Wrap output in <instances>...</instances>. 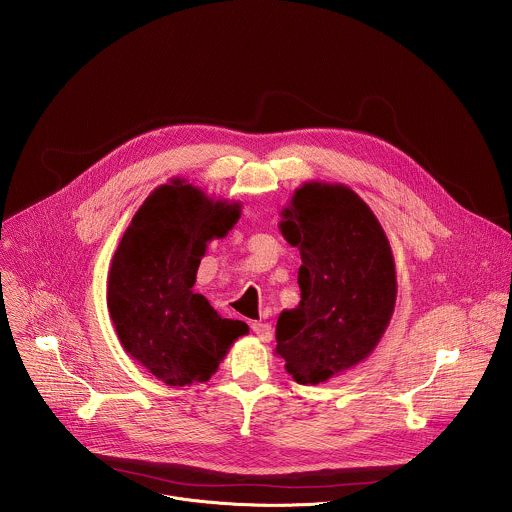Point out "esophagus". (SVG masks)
Segmentation results:
<instances>
[{
	"mask_svg": "<svg viewBox=\"0 0 512 512\" xmlns=\"http://www.w3.org/2000/svg\"><path fill=\"white\" fill-rule=\"evenodd\" d=\"M252 331H254V335H256L260 341H264V343H268V341L272 339V325H268V323L256 321V323H252Z\"/></svg>",
	"mask_w": 512,
	"mask_h": 512,
	"instance_id": "obj_1",
	"label": "esophagus"
}]
</instances>
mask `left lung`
Masks as SVG:
<instances>
[{
    "label": "left lung",
    "instance_id": "1",
    "mask_svg": "<svg viewBox=\"0 0 512 512\" xmlns=\"http://www.w3.org/2000/svg\"><path fill=\"white\" fill-rule=\"evenodd\" d=\"M301 256V301L276 325V355L297 384H323L363 363L396 305V266L382 224L343 183L307 181L280 213Z\"/></svg>",
    "mask_w": 512,
    "mask_h": 512
}]
</instances>
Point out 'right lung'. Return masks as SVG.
Instances as JSON below:
<instances>
[{"instance_id": "1", "label": "right lung", "mask_w": 512, "mask_h": 512, "mask_svg": "<svg viewBox=\"0 0 512 512\" xmlns=\"http://www.w3.org/2000/svg\"><path fill=\"white\" fill-rule=\"evenodd\" d=\"M242 215L183 177L155 187L110 262L106 303L122 349L167 386L207 382L248 325L224 319L195 293L211 240Z\"/></svg>"}]
</instances>
